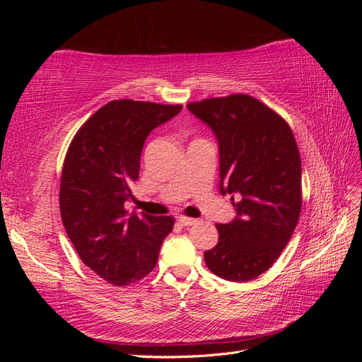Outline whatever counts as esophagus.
<instances>
[{"label": "esophagus", "instance_id": "esophagus-1", "mask_svg": "<svg viewBox=\"0 0 362 362\" xmlns=\"http://www.w3.org/2000/svg\"><path fill=\"white\" fill-rule=\"evenodd\" d=\"M178 222L182 225V226H192V225H194L196 222V218H192V217H184V216H181L180 218H178Z\"/></svg>", "mask_w": 362, "mask_h": 362}]
</instances>
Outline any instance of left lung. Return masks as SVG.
<instances>
[{"label":"left lung","mask_w":362,"mask_h":362,"mask_svg":"<svg viewBox=\"0 0 362 362\" xmlns=\"http://www.w3.org/2000/svg\"><path fill=\"white\" fill-rule=\"evenodd\" d=\"M218 144L221 193L233 194L235 218L218 223V243L204 252L206 267L233 282L273 266L299 221L302 164L288 124L249 95L190 103Z\"/></svg>","instance_id":"left-lung-1"}]
</instances>
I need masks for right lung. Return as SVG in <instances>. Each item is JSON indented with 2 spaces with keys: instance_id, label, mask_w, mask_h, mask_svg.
I'll return each instance as SVG.
<instances>
[{
  "instance_id": "right-lung-1",
  "label": "right lung",
  "mask_w": 362,
  "mask_h": 362,
  "mask_svg": "<svg viewBox=\"0 0 362 362\" xmlns=\"http://www.w3.org/2000/svg\"><path fill=\"white\" fill-rule=\"evenodd\" d=\"M182 105L116 100L101 107L71 141L62 170L60 214L76 254L113 286H128L156 267L175 218L125 210L134 199L140 154L149 133Z\"/></svg>"
}]
</instances>
